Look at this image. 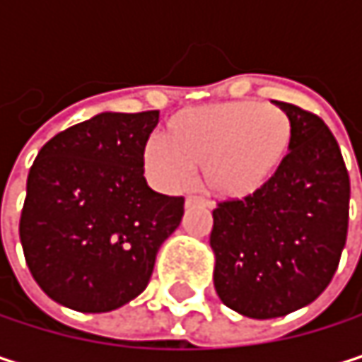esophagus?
Returning <instances> with one entry per match:
<instances>
[{"label": "esophagus", "instance_id": "obj_1", "mask_svg": "<svg viewBox=\"0 0 362 362\" xmlns=\"http://www.w3.org/2000/svg\"><path fill=\"white\" fill-rule=\"evenodd\" d=\"M190 205H205V199H201V197H186V207H190Z\"/></svg>", "mask_w": 362, "mask_h": 362}]
</instances>
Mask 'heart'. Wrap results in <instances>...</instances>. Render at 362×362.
Here are the masks:
<instances>
[{
    "mask_svg": "<svg viewBox=\"0 0 362 362\" xmlns=\"http://www.w3.org/2000/svg\"><path fill=\"white\" fill-rule=\"evenodd\" d=\"M296 140L289 112L259 103H220L174 115L163 140H151L142 161L153 182L180 190L201 168L207 192L243 201L264 192L285 168Z\"/></svg>",
    "mask_w": 362,
    "mask_h": 362,
    "instance_id": "obj_1",
    "label": "heart"
}]
</instances>
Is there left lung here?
<instances>
[{
	"mask_svg": "<svg viewBox=\"0 0 362 362\" xmlns=\"http://www.w3.org/2000/svg\"><path fill=\"white\" fill-rule=\"evenodd\" d=\"M296 140L264 192L214 209L209 245L220 300L250 319H276L331 283L348 235L350 178L325 121L289 103Z\"/></svg>",
	"mask_w": 362,
	"mask_h": 362,
	"instance_id": "left-lung-1",
	"label": "left lung"
}]
</instances>
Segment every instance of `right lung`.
Masks as SVG:
<instances>
[{"instance_id":"right-lung-1","label":"right lung","mask_w":362,"mask_h":362,"mask_svg":"<svg viewBox=\"0 0 362 362\" xmlns=\"http://www.w3.org/2000/svg\"><path fill=\"white\" fill-rule=\"evenodd\" d=\"M159 110L100 112L39 151L27 178L21 243L54 302L109 313L138 298L157 252L180 226L184 199L155 192L142 151Z\"/></svg>"}]
</instances>
